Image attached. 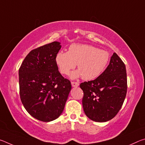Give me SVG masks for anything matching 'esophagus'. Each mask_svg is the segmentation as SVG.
Returning a JSON list of instances; mask_svg holds the SVG:
<instances>
[{"label": "esophagus", "instance_id": "1", "mask_svg": "<svg viewBox=\"0 0 145 145\" xmlns=\"http://www.w3.org/2000/svg\"><path fill=\"white\" fill-rule=\"evenodd\" d=\"M72 86L73 87H77L79 86V84L77 82H72Z\"/></svg>", "mask_w": 145, "mask_h": 145}]
</instances>
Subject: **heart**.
<instances>
[{
    "label": "heart",
    "instance_id": "heart-1",
    "mask_svg": "<svg viewBox=\"0 0 145 145\" xmlns=\"http://www.w3.org/2000/svg\"><path fill=\"white\" fill-rule=\"evenodd\" d=\"M110 55L88 44H72L67 52H59L56 56V63L61 73L67 75L75 67L78 70L72 73V77L82 75L83 79L89 80L96 78L104 72L109 61Z\"/></svg>",
    "mask_w": 145,
    "mask_h": 145
}]
</instances>
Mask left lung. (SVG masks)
Returning <instances> with one entry per match:
<instances>
[{
    "label": "left lung",
    "instance_id": "left-lung-1",
    "mask_svg": "<svg viewBox=\"0 0 145 145\" xmlns=\"http://www.w3.org/2000/svg\"><path fill=\"white\" fill-rule=\"evenodd\" d=\"M84 93L82 105L93 121L104 122L116 116L121 109L127 91L126 68L116 53L109 65L96 79L80 84Z\"/></svg>",
    "mask_w": 145,
    "mask_h": 145
}]
</instances>
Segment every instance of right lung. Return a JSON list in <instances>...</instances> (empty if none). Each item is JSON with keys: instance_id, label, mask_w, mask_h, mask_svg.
Returning a JSON list of instances; mask_svg holds the SVG:
<instances>
[{"instance_id": "obj_1", "label": "right lung", "mask_w": 145, "mask_h": 145, "mask_svg": "<svg viewBox=\"0 0 145 145\" xmlns=\"http://www.w3.org/2000/svg\"><path fill=\"white\" fill-rule=\"evenodd\" d=\"M61 46L54 41L32 50L19 68L20 97L34 118L53 121L63 111L72 89L70 81L58 70L56 56Z\"/></svg>"}]
</instances>
